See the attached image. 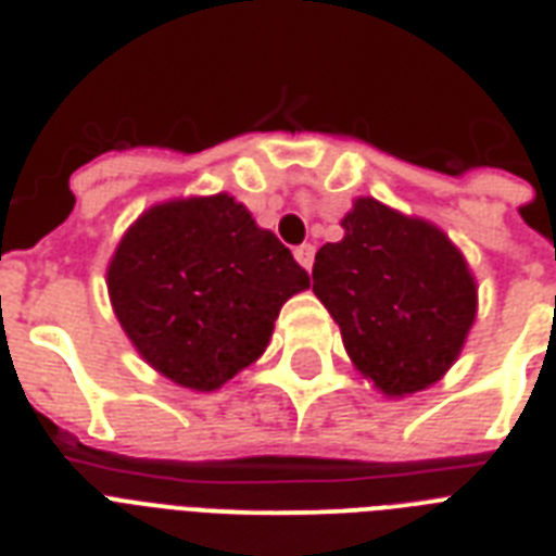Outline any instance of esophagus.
I'll list each match as a JSON object with an SVG mask.
<instances>
[{
    "instance_id": "34e87169",
    "label": "esophagus",
    "mask_w": 556,
    "mask_h": 556,
    "mask_svg": "<svg viewBox=\"0 0 556 556\" xmlns=\"http://www.w3.org/2000/svg\"><path fill=\"white\" fill-rule=\"evenodd\" d=\"M294 256H296V262H300V265H303L305 270H312V265H314V244H300V248H294Z\"/></svg>"
}]
</instances>
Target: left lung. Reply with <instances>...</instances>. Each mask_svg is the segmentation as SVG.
Masks as SVG:
<instances>
[{"instance_id": "left-lung-1", "label": "left lung", "mask_w": 556, "mask_h": 556, "mask_svg": "<svg viewBox=\"0 0 556 556\" xmlns=\"http://www.w3.org/2000/svg\"><path fill=\"white\" fill-rule=\"evenodd\" d=\"M346 236L314 256V294L329 308L355 366L387 395L444 375L476 317V282L439 227L357 199Z\"/></svg>"}]
</instances>
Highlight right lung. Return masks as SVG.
<instances>
[{
    "label": "right lung",
    "mask_w": 556,
    "mask_h": 556,
    "mask_svg": "<svg viewBox=\"0 0 556 556\" xmlns=\"http://www.w3.org/2000/svg\"><path fill=\"white\" fill-rule=\"evenodd\" d=\"M308 270L230 195L147 210L117 244L109 296L143 361L187 389H218L265 352Z\"/></svg>",
    "instance_id": "obj_1"
}]
</instances>
